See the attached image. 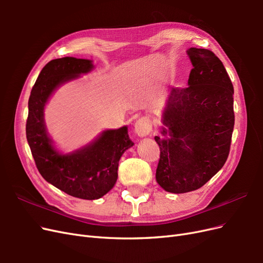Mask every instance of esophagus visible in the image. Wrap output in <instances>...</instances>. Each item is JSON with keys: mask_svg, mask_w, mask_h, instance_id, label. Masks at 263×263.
Returning <instances> with one entry per match:
<instances>
[{"mask_svg": "<svg viewBox=\"0 0 263 263\" xmlns=\"http://www.w3.org/2000/svg\"><path fill=\"white\" fill-rule=\"evenodd\" d=\"M153 130V125L147 117H141L135 123V133H136L139 137H145Z\"/></svg>", "mask_w": 263, "mask_h": 263, "instance_id": "1", "label": "esophagus"}]
</instances>
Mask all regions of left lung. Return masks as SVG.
<instances>
[{
  "mask_svg": "<svg viewBox=\"0 0 263 263\" xmlns=\"http://www.w3.org/2000/svg\"><path fill=\"white\" fill-rule=\"evenodd\" d=\"M187 86L172 87L166 101L156 180L166 192L202 187L225 164L235 124L234 86L222 62L209 49L190 48Z\"/></svg>",
  "mask_w": 263,
  "mask_h": 263,
  "instance_id": "left-lung-1",
  "label": "left lung"
}]
</instances>
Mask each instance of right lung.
Instances as JSON below:
<instances>
[{
	"mask_svg": "<svg viewBox=\"0 0 263 263\" xmlns=\"http://www.w3.org/2000/svg\"><path fill=\"white\" fill-rule=\"evenodd\" d=\"M93 69L87 59L65 57L49 61L43 68L28 100L26 137L37 169L50 184L83 200H98L113 189L118 162L134 142L127 126L104 130L90 145L62 155L52 146L46 130L44 108L53 91Z\"/></svg>",
	"mask_w": 263,
	"mask_h": 263,
	"instance_id": "add662e5",
	"label": "right lung"
}]
</instances>
